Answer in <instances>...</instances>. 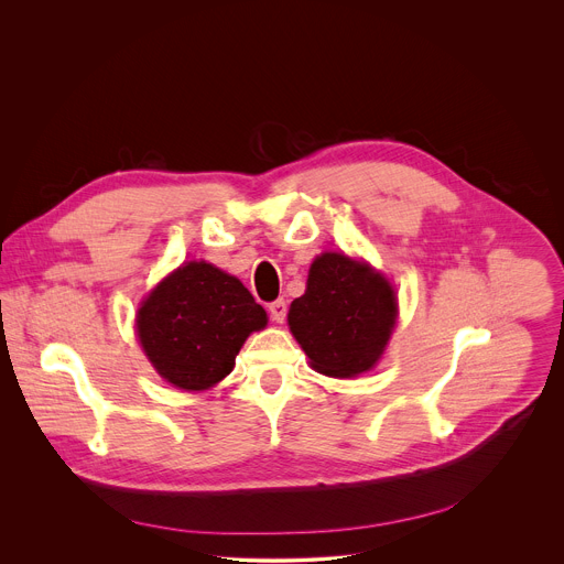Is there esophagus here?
<instances>
[{"label":"esophagus","mask_w":564,"mask_h":564,"mask_svg":"<svg viewBox=\"0 0 564 564\" xmlns=\"http://www.w3.org/2000/svg\"><path fill=\"white\" fill-rule=\"evenodd\" d=\"M268 310H270V316H272V321H276V324H283L285 316H288V303H285L283 299H276V301H272V303L268 305Z\"/></svg>","instance_id":"obj_1"}]
</instances>
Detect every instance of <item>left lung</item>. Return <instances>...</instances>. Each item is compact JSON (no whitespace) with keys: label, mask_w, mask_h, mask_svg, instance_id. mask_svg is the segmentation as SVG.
Returning a JSON list of instances; mask_svg holds the SVG:
<instances>
[{"label":"left lung","mask_w":564,"mask_h":564,"mask_svg":"<svg viewBox=\"0 0 564 564\" xmlns=\"http://www.w3.org/2000/svg\"><path fill=\"white\" fill-rule=\"evenodd\" d=\"M397 316L390 283L346 254H321L307 290L290 305L288 324L312 368L328 377H357L383 352Z\"/></svg>","instance_id":"left-lung-1"}]
</instances>
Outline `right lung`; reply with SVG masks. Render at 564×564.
Listing matches in <instances>:
<instances>
[{"label":"right lung","mask_w":564,"mask_h":564,"mask_svg":"<svg viewBox=\"0 0 564 564\" xmlns=\"http://www.w3.org/2000/svg\"><path fill=\"white\" fill-rule=\"evenodd\" d=\"M268 314L238 279L187 263L160 283L138 312V337L170 383L205 390L227 377L250 333Z\"/></svg>","instance_id":"right-lung-1"}]
</instances>
